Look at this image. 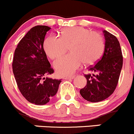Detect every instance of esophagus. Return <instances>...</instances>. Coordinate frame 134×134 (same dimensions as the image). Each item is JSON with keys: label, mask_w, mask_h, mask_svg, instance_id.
Instances as JSON below:
<instances>
[{"label": "esophagus", "mask_w": 134, "mask_h": 134, "mask_svg": "<svg viewBox=\"0 0 134 134\" xmlns=\"http://www.w3.org/2000/svg\"><path fill=\"white\" fill-rule=\"evenodd\" d=\"M74 77H75V75H70V76L65 77H64V79H73Z\"/></svg>", "instance_id": "esophagus-1"}]
</instances>
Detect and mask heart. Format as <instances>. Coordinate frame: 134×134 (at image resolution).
<instances>
[{"label":"heart","instance_id":"1","mask_svg":"<svg viewBox=\"0 0 134 134\" xmlns=\"http://www.w3.org/2000/svg\"><path fill=\"white\" fill-rule=\"evenodd\" d=\"M68 47L70 53L54 63L60 76L72 74L83 63L85 65L96 63L104 53L105 43L101 34L82 26L66 28L60 32V38L49 35L43 42L45 52L51 59L60 57Z\"/></svg>","mask_w":134,"mask_h":134}]
</instances>
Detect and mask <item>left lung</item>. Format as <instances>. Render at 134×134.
I'll use <instances>...</instances> for the list:
<instances>
[{"mask_svg":"<svg viewBox=\"0 0 134 134\" xmlns=\"http://www.w3.org/2000/svg\"><path fill=\"white\" fill-rule=\"evenodd\" d=\"M105 37V49L103 56L89 71L97 75H85L87 85L80 90L85 100L98 102L108 98L115 90L122 67V55L117 38L107 30H103Z\"/></svg>","mask_w":134,"mask_h":134,"instance_id":"8db88e82","label":"left lung"}]
</instances>
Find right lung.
I'll list each match as a JSON object with an SVG mask.
<instances>
[{
	"mask_svg": "<svg viewBox=\"0 0 134 134\" xmlns=\"http://www.w3.org/2000/svg\"><path fill=\"white\" fill-rule=\"evenodd\" d=\"M51 28L32 27L21 40L14 52L12 68L17 85L26 100L44 105L55 96L61 80L45 77L54 70L43 49V42Z\"/></svg>",
	"mask_w": 134,
	"mask_h": 134,
	"instance_id": "right-lung-1",
	"label": "right lung"
}]
</instances>
